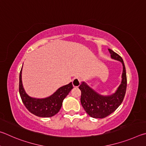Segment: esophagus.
I'll use <instances>...</instances> for the list:
<instances>
[{
	"instance_id": "1",
	"label": "esophagus",
	"mask_w": 146,
	"mask_h": 146,
	"mask_svg": "<svg viewBox=\"0 0 146 146\" xmlns=\"http://www.w3.org/2000/svg\"><path fill=\"white\" fill-rule=\"evenodd\" d=\"M72 84L74 87H78L81 84V80L80 78H74L72 80Z\"/></svg>"
}]
</instances>
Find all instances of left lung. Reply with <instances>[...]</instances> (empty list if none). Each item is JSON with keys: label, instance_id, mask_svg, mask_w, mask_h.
Listing matches in <instances>:
<instances>
[{"label": "left lung", "instance_id": "8db88e82", "mask_svg": "<svg viewBox=\"0 0 146 146\" xmlns=\"http://www.w3.org/2000/svg\"><path fill=\"white\" fill-rule=\"evenodd\" d=\"M108 50L111 54V58L121 61L123 66L121 83L115 92L110 96L101 95L84 81L79 86L81 91V105L88 115L96 119L104 118L115 111L123 101L126 91L127 78L123 60L114 51L110 48Z\"/></svg>", "mask_w": 146, "mask_h": 146}]
</instances>
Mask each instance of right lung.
Returning a JSON list of instances; mask_svg holds the SVG:
<instances>
[{"instance_id": "add662e5", "label": "right lung", "mask_w": 146, "mask_h": 146, "mask_svg": "<svg viewBox=\"0 0 146 146\" xmlns=\"http://www.w3.org/2000/svg\"><path fill=\"white\" fill-rule=\"evenodd\" d=\"M21 68L19 76V93L23 103L31 113L40 117H50L58 113L64 100L73 88L72 83L59 88L54 93L45 98H34L25 92L22 85Z\"/></svg>"}]
</instances>
